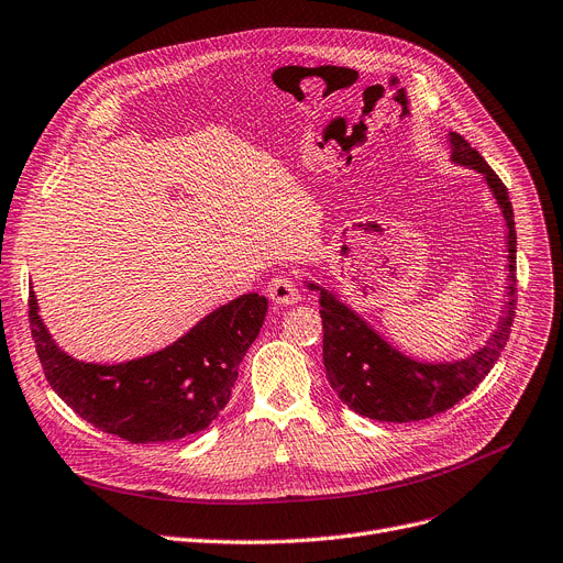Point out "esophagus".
<instances>
[{"label":"esophagus","mask_w":563,"mask_h":563,"mask_svg":"<svg viewBox=\"0 0 563 563\" xmlns=\"http://www.w3.org/2000/svg\"><path fill=\"white\" fill-rule=\"evenodd\" d=\"M266 291H268V297H272V299H274L276 303H280V306H291V303H297V301L301 299L299 285H297V280L291 278L289 274H278V276H274L272 280H268Z\"/></svg>","instance_id":"obj_1"}]
</instances>
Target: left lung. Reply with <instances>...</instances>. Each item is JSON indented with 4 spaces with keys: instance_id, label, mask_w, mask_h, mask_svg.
<instances>
[{
    "instance_id": "obj_1",
    "label": "left lung",
    "mask_w": 563,
    "mask_h": 563,
    "mask_svg": "<svg viewBox=\"0 0 563 563\" xmlns=\"http://www.w3.org/2000/svg\"><path fill=\"white\" fill-rule=\"evenodd\" d=\"M453 163L467 165L485 177L495 200L504 213L508 228V301L501 310L499 324L490 340L472 356L453 363H421L413 361L363 322L361 317L340 303L331 291L308 283L310 289H320V314L324 327V368L331 388L338 398L361 417L388 423L423 421L457 405L464 396L493 371L495 361L506 347L510 335L512 314H516V221L508 200V188L495 175L485 158L472 150V144L457 133H449Z\"/></svg>"
}]
</instances>
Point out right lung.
Listing matches in <instances>:
<instances>
[{"instance_id": "1", "label": "right lung", "mask_w": 563, "mask_h": 563, "mask_svg": "<svg viewBox=\"0 0 563 563\" xmlns=\"http://www.w3.org/2000/svg\"><path fill=\"white\" fill-rule=\"evenodd\" d=\"M266 308V297L243 295L156 354L99 365L76 361L55 345L30 289V327L47 384L80 419L131 444L175 442L218 417Z\"/></svg>"}]
</instances>
